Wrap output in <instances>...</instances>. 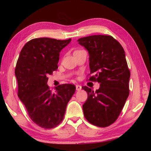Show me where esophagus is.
Listing matches in <instances>:
<instances>
[{"mask_svg":"<svg viewBox=\"0 0 151 151\" xmlns=\"http://www.w3.org/2000/svg\"><path fill=\"white\" fill-rule=\"evenodd\" d=\"M81 88H82V86L81 85H76V91H81Z\"/></svg>","mask_w":151,"mask_h":151,"instance_id":"obj_1","label":"esophagus"}]
</instances>
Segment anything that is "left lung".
I'll list each match as a JSON object with an SVG mask.
<instances>
[{"instance_id":"obj_1","label":"left lung","mask_w":151,"mask_h":151,"mask_svg":"<svg viewBox=\"0 0 151 151\" xmlns=\"http://www.w3.org/2000/svg\"><path fill=\"white\" fill-rule=\"evenodd\" d=\"M89 53V81L98 82L96 91L83 86L88 98L83 105L84 116L92 124L106 127L118 119L129 95V78L125 53L112 36L93 35L78 40Z\"/></svg>"}]
</instances>
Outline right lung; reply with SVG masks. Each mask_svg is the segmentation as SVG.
<instances>
[{"label":"right lung","instance_id":"right-lung-1","mask_svg":"<svg viewBox=\"0 0 151 151\" xmlns=\"http://www.w3.org/2000/svg\"><path fill=\"white\" fill-rule=\"evenodd\" d=\"M71 39L38 38L24 45L18 58L15 75L18 96L30 119L38 126L52 129L63 121L66 105L75 92L71 84H63L50 90L47 75L58 68L59 53Z\"/></svg>","mask_w":151,"mask_h":151}]
</instances>
